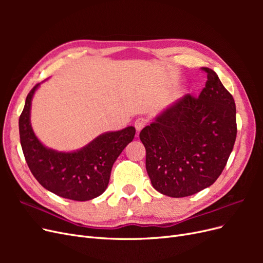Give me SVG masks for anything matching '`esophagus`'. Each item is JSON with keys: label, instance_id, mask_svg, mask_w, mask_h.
<instances>
[{"label": "esophagus", "instance_id": "1", "mask_svg": "<svg viewBox=\"0 0 263 263\" xmlns=\"http://www.w3.org/2000/svg\"><path fill=\"white\" fill-rule=\"evenodd\" d=\"M146 125H147V119L145 117H138L136 121H135V128H136L137 132H140Z\"/></svg>", "mask_w": 263, "mask_h": 263}]
</instances>
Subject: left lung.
<instances>
[{"label":"left lung","instance_id":"left-lung-1","mask_svg":"<svg viewBox=\"0 0 263 263\" xmlns=\"http://www.w3.org/2000/svg\"><path fill=\"white\" fill-rule=\"evenodd\" d=\"M202 70L208 81L200 95L185 94L139 134L151 184L171 197L193 195L212 185L237 136L233 95L212 69Z\"/></svg>","mask_w":263,"mask_h":263}]
</instances>
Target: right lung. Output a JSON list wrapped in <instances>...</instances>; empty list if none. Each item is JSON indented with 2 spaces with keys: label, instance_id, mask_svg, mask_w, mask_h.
<instances>
[{
  "label": "right lung",
  "instance_id": "1",
  "mask_svg": "<svg viewBox=\"0 0 263 263\" xmlns=\"http://www.w3.org/2000/svg\"><path fill=\"white\" fill-rule=\"evenodd\" d=\"M37 83L28 93L20 116V138L24 157L36 180L55 195L73 201H89L106 190L112 166L136 129L103 134L76 153H58L46 148L31 129L29 114Z\"/></svg>",
  "mask_w": 263,
  "mask_h": 263
}]
</instances>
